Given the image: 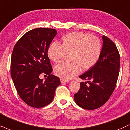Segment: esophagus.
Listing matches in <instances>:
<instances>
[{
    "label": "esophagus",
    "mask_w": 130,
    "mask_h": 130,
    "mask_svg": "<svg viewBox=\"0 0 130 130\" xmlns=\"http://www.w3.org/2000/svg\"><path fill=\"white\" fill-rule=\"evenodd\" d=\"M60 81H61V83H67V82H68V81H69L68 79H64V78H61V79H60Z\"/></svg>",
    "instance_id": "1"
}]
</instances>
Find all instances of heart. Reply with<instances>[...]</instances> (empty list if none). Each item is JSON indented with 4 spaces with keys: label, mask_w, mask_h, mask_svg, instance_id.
Instances as JSON below:
<instances>
[{
    "label": "heart",
    "mask_w": 130,
    "mask_h": 130,
    "mask_svg": "<svg viewBox=\"0 0 130 130\" xmlns=\"http://www.w3.org/2000/svg\"><path fill=\"white\" fill-rule=\"evenodd\" d=\"M102 52L100 40L88 33L71 32L62 36V44L54 41L47 49V55L53 62H58L66 53H72L70 62H62L54 67V72L64 79H71L84 70L92 68L98 61Z\"/></svg>",
    "instance_id": "heart-1"
}]
</instances>
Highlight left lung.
<instances>
[{"instance_id":"1","label":"left lung","mask_w":130,"mask_h":130,"mask_svg":"<svg viewBox=\"0 0 130 130\" xmlns=\"http://www.w3.org/2000/svg\"><path fill=\"white\" fill-rule=\"evenodd\" d=\"M103 46L98 61L79 77L87 82L80 83V89L74 94L78 106L95 110L109 99L116 87L120 69V55L113 41L104 36Z\"/></svg>"}]
</instances>
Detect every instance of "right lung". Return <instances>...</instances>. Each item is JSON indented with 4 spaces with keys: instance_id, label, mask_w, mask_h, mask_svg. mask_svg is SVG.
Wrapping results in <instances>:
<instances>
[{
    "instance_id": "right-lung-1",
    "label": "right lung",
    "mask_w": 130,
    "mask_h": 130,
    "mask_svg": "<svg viewBox=\"0 0 130 130\" xmlns=\"http://www.w3.org/2000/svg\"><path fill=\"white\" fill-rule=\"evenodd\" d=\"M57 34L55 29L38 28L27 32L14 46L11 59V74L20 98L34 108L52 101L60 78L51 75L52 66L47 49ZM41 74L48 76L44 82Z\"/></svg>"
}]
</instances>
